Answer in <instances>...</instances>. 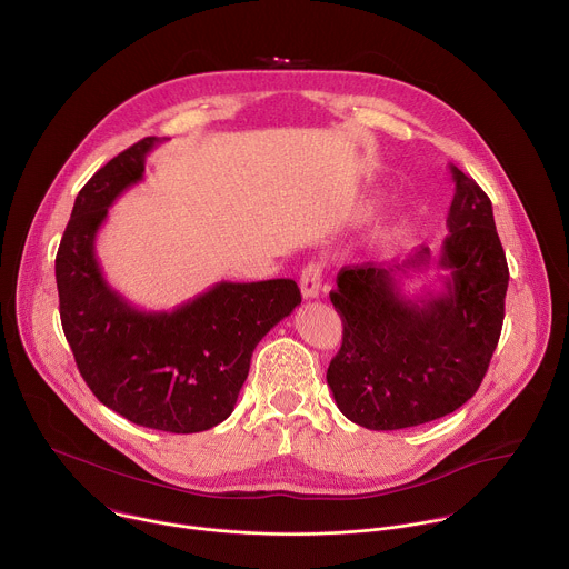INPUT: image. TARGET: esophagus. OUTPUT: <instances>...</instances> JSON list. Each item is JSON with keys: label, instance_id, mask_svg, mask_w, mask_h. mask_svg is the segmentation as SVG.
Listing matches in <instances>:
<instances>
[{"label": "esophagus", "instance_id": "obj_1", "mask_svg": "<svg viewBox=\"0 0 569 569\" xmlns=\"http://www.w3.org/2000/svg\"><path fill=\"white\" fill-rule=\"evenodd\" d=\"M321 281H323V270L319 263H310L301 270V279H299V288L301 295L306 299H317L321 292Z\"/></svg>", "mask_w": 569, "mask_h": 569}]
</instances>
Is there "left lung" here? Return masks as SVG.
I'll list each match as a JSON object with an SVG mask.
<instances>
[{
  "label": "left lung",
  "instance_id": "obj_1",
  "mask_svg": "<svg viewBox=\"0 0 569 569\" xmlns=\"http://www.w3.org/2000/svg\"><path fill=\"white\" fill-rule=\"evenodd\" d=\"M451 176L440 292L407 297L402 288V277L429 266L425 246L387 268H341L330 292L343 339L326 380L359 427L396 431L453 413L478 391L498 346L509 268L491 201L456 164Z\"/></svg>",
  "mask_w": 569,
  "mask_h": 569
}]
</instances>
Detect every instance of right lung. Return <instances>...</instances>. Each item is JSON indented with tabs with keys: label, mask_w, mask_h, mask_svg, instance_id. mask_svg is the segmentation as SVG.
Returning <instances> with one entry per match:
<instances>
[{
	"label": "right lung",
	"mask_w": 569,
	"mask_h": 569,
	"mask_svg": "<svg viewBox=\"0 0 569 569\" xmlns=\"http://www.w3.org/2000/svg\"><path fill=\"white\" fill-rule=\"evenodd\" d=\"M149 136L111 158L80 189L56 257L60 319L93 396L133 425L199 433L234 411L257 343L288 317L292 279L221 281L173 310H140L109 286L96 237L113 201L140 182Z\"/></svg>",
	"instance_id": "1"
}]
</instances>
